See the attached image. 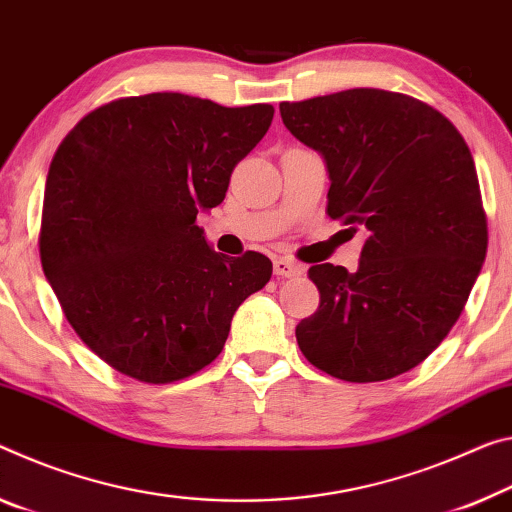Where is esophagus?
<instances>
[{
  "label": "esophagus",
  "instance_id": "esophagus-1",
  "mask_svg": "<svg viewBox=\"0 0 512 512\" xmlns=\"http://www.w3.org/2000/svg\"><path fill=\"white\" fill-rule=\"evenodd\" d=\"M273 271L275 275H280V278H296V275H300L305 269L298 262H294V259L278 257L273 259Z\"/></svg>",
  "mask_w": 512,
  "mask_h": 512
}]
</instances>
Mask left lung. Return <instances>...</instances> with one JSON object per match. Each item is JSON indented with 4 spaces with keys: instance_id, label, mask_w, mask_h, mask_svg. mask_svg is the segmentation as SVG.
<instances>
[{
    "instance_id": "obj_1",
    "label": "left lung",
    "mask_w": 512,
    "mask_h": 512,
    "mask_svg": "<svg viewBox=\"0 0 512 512\" xmlns=\"http://www.w3.org/2000/svg\"><path fill=\"white\" fill-rule=\"evenodd\" d=\"M280 116L326 161L328 216L369 232L355 273L307 271L321 303L296 326L300 351L348 383L401 376L449 335L485 262L472 152L440 111L380 88L282 102Z\"/></svg>"
}]
</instances>
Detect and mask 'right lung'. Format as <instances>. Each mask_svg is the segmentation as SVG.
<instances>
[{"instance_id": "right-lung-1", "label": "right lung", "mask_w": 512, "mask_h": 512, "mask_svg": "<svg viewBox=\"0 0 512 512\" xmlns=\"http://www.w3.org/2000/svg\"><path fill=\"white\" fill-rule=\"evenodd\" d=\"M271 120V104L150 93L91 111L61 141L40 262L70 326L109 367L154 385L193 376L271 280L269 257H225L196 225Z\"/></svg>"}]
</instances>
